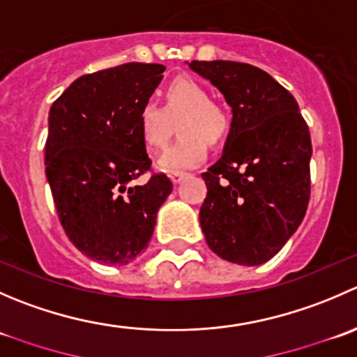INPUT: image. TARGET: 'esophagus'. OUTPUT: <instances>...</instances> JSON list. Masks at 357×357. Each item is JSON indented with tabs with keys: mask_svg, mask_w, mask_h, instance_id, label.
Masks as SVG:
<instances>
[{
	"mask_svg": "<svg viewBox=\"0 0 357 357\" xmlns=\"http://www.w3.org/2000/svg\"><path fill=\"white\" fill-rule=\"evenodd\" d=\"M186 172H181V171H174V172H171V179H172V183H174V185H178V183H181L183 179L186 178Z\"/></svg>",
	"mask_w": 357,
	"mask_h": 357,
	"instance_id": "esophagus-1",
	"label": "esophagus"
}]
</instances>
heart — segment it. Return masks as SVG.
I'll list each match as a JSON object with an SVG mask.
<instances>
[{
  "instance_id": "obj_1",
  "label": "heart",
  "mask_w": 357,
  "mask_h": 357,
  "mask_svg": "<svg viewBox=\"0 0 357 357\" xmlns=\"http://www.w3.org/2000/svg\"><path fill=\"white\" fill-rule=\"evenodd\" d=\"M164 105L145 102L139 107L138 126L142 138L150 150L167 145L174 122L179 136L158 160L162 171H181L193 167L207 157V143L221 145L229 135V117L212 102L207 88L195 79L178 77L162 93Z\"/></svg>"
}]
</instances>
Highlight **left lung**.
Here are the masks:
<instances>
[{
  "instance_id": "left-lung-1",
  "label": "left lung",
  "mask_w": 357,
  "mask_h": 357,
  "mask_svg": "<svg viewBox=\"0 0 357 357\" xmlns=\"http://www.w3.org/2000/svg\"><path fill=\"white\" fill-rule=\"evenodd\" d=\"M190 67L225 95L233 112L222 157L202 172L205 242L225 261L262 264L282 250L307 211V122L289 89L261 68L229 60H193Z\"/></svg>"
}]
</instances>
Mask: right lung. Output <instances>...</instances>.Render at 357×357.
Segmentation results:
<instances>
[{"label":"right lung","instance_id":"1","mask_svg":"<svg viewBox=\"0 0 357 357\" xmlns=\"http://www.w3.org/2000/svg\"><path fill=\"white\" fill-rule=\"evenodd\" d=\"M160 63L129 62L81 75L53 102L45 145L46 178L72 243L93 261L128 264L153 235L172 183L152 171L139 107L162 81Z\"/></svg>","mask_w":357,"mask_h":357}]
</instances>
